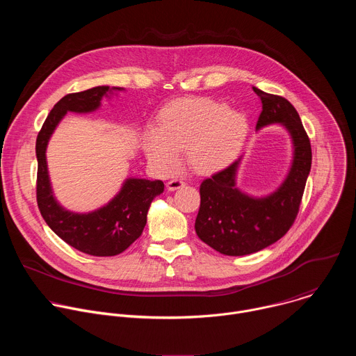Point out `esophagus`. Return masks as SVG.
<instances>
[{
  "instance_id": "34e87169",
  "label": "esophagus",
  "mask_w": 356,
  "mask_h": 356,
  "mask_svg": "<svg viewBox=\"0 0 356 356\" xmlns=\"http://www.w3.org/2000/svg\"><path fill=\"white\" fill-rule=\"evenodd\" d=\"M184 186H186L184 181H183V180H179V179H172V180H169L168 184H166V187H168L169 191H176V190H179V188H181V187H184Z\"/></svg>"
}]
</instances>
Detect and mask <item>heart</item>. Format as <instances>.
I'll return each mask as SVG.
<instances>
[{
    "label": "heart",
    "mask_w": 356,
    "mask_h": 356,
    "mask_svg": "<svg viewBox=\"0 0 356 356\" xmlns=\"http://www.w3.org/2000/svg\"><path fill=\"white\" fill-rule=\"evenodd\" d=\"M245 114L207 97L179 98L158 114V128L147 127L142 145L147 162L161 173L170 172L186 150L188 166L213 175L229 166L248 135Z\"/></svg>",
    "instance_id": "1"
}]
</instances>
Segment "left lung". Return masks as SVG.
Instances as JSON below:
<instances>
[{"label":"left lung","instance_id":"1","mask_svg":"<svg viewBox=\"0 0 356 356\" xmlns=\"http://www.w3.org/2000/svg\"><path fill=\"white\" fill-rule=\"evenodd\" d=\"M262 101L257 131L279 124L290 135L293 158L284 180L266 195L236 187L242 156L200 186L198 238L222 255L243 257L279 241L293 225L312 169V145L296 108L280 95L252 87Z\"/></svg>","mask_w":356,"mask_h":356}]
</instances>
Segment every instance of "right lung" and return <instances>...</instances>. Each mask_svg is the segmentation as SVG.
<instances>
[{
    "instance_id": "obj_1",
    "label": "right lung",
    "mask_w": 356,
    "mask_h": 356,
    "mask_svg": "<svg viewBox=\"0 0 356 356\" xmlns=\"http://www.w3.org/2000/svg\"><path fill=\"white\" fill-rule=\"evenodd\" d=\"M122 87L98 86L65 95L49 113L36 138V200L49 228L66 243L92 257H115L134 243L146 225L150 202L163 193L162 180L128 177L106 206L90 213L66 210L56 200L50 183L46 149L50 136L67 113L88 114L101 107L103 97L111 98Z\"/></svg>"
}]
</instances>
